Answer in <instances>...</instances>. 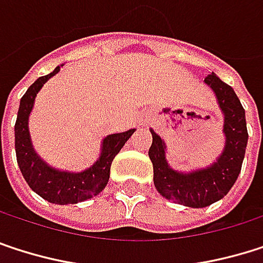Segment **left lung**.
<instances>
[{"mask_svg":"<svg viewBox=\"0 0 263 263\" xmlns=\"http://www.w3.org/2000/svg\"><path fill=\"white\" fill-rule=\"evenodd\" d=\"M205 82L216 93L219 107L225 116V150L217 162L208 168L185 175L172 170L165 161L164 141L153 130V142L148 150L156 190L164 197L192 208L208 206L231 190L240 173L248 142L245 110L234 90L214 73L208 74Z\"/></svg>","mask_w":263,"mask_h":263,"instance_id":"obj_1","label":"left lung"}]
</instances>
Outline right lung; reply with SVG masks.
I'll list each match as a JSON object with an SVG mask.
<instances>
[{
  "label": "right lung",
  "mask_w": 263,
  "mask_h": 263,
  "mask_svg": "<svg viewBox=\"0 0 263 263\" xmlns=\"http://www.w3.org/2000/svg\"><path fill=\"white\" fill-rule=\"evenodd\" d=\"M61 67L58 66L50 74L38 78L24 93L20 102L18 118L15 122V152L20 170L29 184V187L40 196L52 203L67 205L78 203L88 197L95 196L104 190L110 178V167L115 156L124 147L127 139L133 135V130L110 135L102 142V153L99 159L82 173L58 172L46 165L33 152L29 135V115L33 107V101L40 88L49 78L57 74Z\"/></svg>",
  "instance_id": "add662e5"
}]
</instances>
